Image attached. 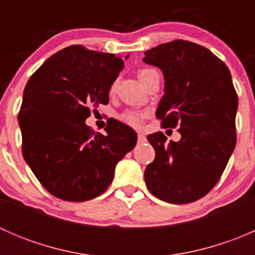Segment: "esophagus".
Masks as SVG:
<instances>
[{"mask_svg":"<svg viewBox=\"0 0 255 255\" xmlns=\"http://www.w3.org/2000/svg\"><path fill=\"white\" fill-rule=\"evenodd\" d=\"M145 140H146L145 135L142 134V133H138V143H139V144H142V143L145 142Z\"/></svg>","mask_w":255,"mask_h":255,"instance_id":"esophagus-1","label":"esophagus"}]
</instances>
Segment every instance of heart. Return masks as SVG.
<instances>
[{
  "mask_svg": "<svg viewBox=\"0 0 255 255\" xmlns=\"http://www.w3.org/2000/svg\"><path fill=\"white\" fill-rule=\"evenodd\" d=\"M153 71H155L154 69H149V68H142L138 70V78H139L140 82H143L144 80L146 79V76L150 75ZM116 89V84L113 82L112 86H111V91ZM146 115L144 112L140 111H134V110H127V111L122 112L120 115V120L122 121L123 123L126 125L130 126V127H134V128H140L143 126L144 120H145Z\"/></svg>",
  "mask_w": 255,
  "mask_h": 255,
  "instance_id": "b5f03b06",
  "label": "heart"
}]
</instances>
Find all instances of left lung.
<instances>
[{"instance_id":"8db88e82","label":"left lung","mask_w":255,"mask_h":255,"mask_svg":"<svg viewBox=\"0 0 255 255\" xmlns=\"http://www.w3.org/2000/svg\"><path fill=\"white\" fill-rule=\"evenodd\" d=\"M144 54L165 78L156 118L181 134L170 143L163 132L146 137L155 150L144 171L146 187L163 201L190 204L213 189L235 149L237 92L227 65L196 43L176 39Z\"/></svg>"}]
</instances>
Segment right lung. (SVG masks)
<instances>
[{
    "label": "right lung",
    "instance_id": "right-lung-1",
    "mask_svg": "<svg viewBox=\"0 0 255 255\" xmlns=\"http://www.w3.org/2000/svg\"><path fill=\"white\" fill-rule=\"evenodd\" d=\"M122 69L121 56L70 45L28 80L18 115L23 158L53 196L70 202L100 196L116 164L134 148L137 134L128 126L115 122L101 134L85 123L92 108L109 104Z\"/></svg>",
    "mask_w": 255,
    "mask_h": 255
}]
</instances>
